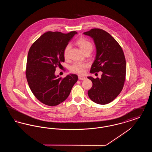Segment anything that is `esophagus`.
<instances>
[{
	"mask_svg": "<svg viewBox=\"0 0 152 152\" xmlns=\"http://www.w3.org/2000/svg\"><path fill=\"white\" fill-rule=\"evenodd\" d=\"M78 78H79V80H84L86 79V76H79V77H78Z\"/></svg>",
	"mask_w": 152,
	"mask_h": 152,
	"instance_id": "esophagus-1",
	"label": "esophagus"
}]
</instances>
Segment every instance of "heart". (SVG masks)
<instances>
[{
  "label": "heart",
  "mask_w": 152,
  "mask_h": 152,
  "mask_svg": "<svg viewBox=\"0 0 152 152\" xmlns=\"http://www.w3.org/2000/svg\"><path fill=\"white\" fill-rule=\"evenodd\" d=\"M76 44L80 48V49L84 53L88 51H92L93 45L92 43L87 38L81 37L76 40ZM71 48V45L68 44L65 45L63 50V56L65 60L68 59L69 56V51ZM87 65L86 63L80 62H75L70 66V71L72 73L77 74H83L85 72V69Z\"/></svg>",
  "instance_id": "1"
}]
</instances>
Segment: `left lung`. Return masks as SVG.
<instances>
[{"mask_svg":"<svg viewBox=\"0 0 152 152\" xmlns=\"http://www.w3.org/2000/svg\"><path fill=\"white\" fill-rule=\"evenodd\" d=\"M84 34L93 38L96 47L90 72H102L101 79L88 77L93 84L88 94L92 101L105 105L114 100L123 89L126 76L124 53L114 37L103 29L93 28Z\"/></svg>","mask_w":152,"mask_h":152,"instance_id":"obj_1","label":"left lung"}]
</instances>
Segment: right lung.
<instances>
[{
	"instance_id": "right-lung-1",
	"label": "right lung",
	"mask_w": 152,
	"mask_h": 152,
	"mask_svg": "<svg viewBox=\"0 0 152 152\" xmlns=\"http://www.w3.org/2000/svg\"><path fill=\"white\" fill-rule=\"evenodd\" d=\"M75 34L48 31L32 44L29 48L26 75L31 91L44 104L56 106L66 99L78 77L75 74L64 78L55 75L56 67L64 62L63 50Z\"/></svg>"
}]
</instances>
